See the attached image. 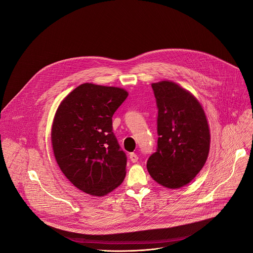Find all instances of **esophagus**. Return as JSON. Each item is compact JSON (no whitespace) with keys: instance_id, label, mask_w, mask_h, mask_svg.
<instances>
[{"instance_id":"34e87169","label":"esophagus","mask_w":253,"mask_h":253,"mask_svg":"<svg viewBox=\"0 0 253 253\" xmlns=\"http://www.w3.org/2000/svg\"><path fill=\"white\" fill-rule=\"evenodd\" d=\"M129 157H130V160H131L133 163H136V162L138 161V156H137L136 153H130Z\"/></svg>"}]
</instances>
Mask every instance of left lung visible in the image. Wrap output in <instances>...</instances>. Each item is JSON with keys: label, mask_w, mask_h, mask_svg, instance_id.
Masks as SVG:
<instances>
[{"label": "left lung", "mask_w": 253, "mask_h": 253, "mask_svg": "<svg viewBox=\"0 0 253 253\" xmlns=\"http://www.w3.org/2000/svg\"><path fill=\"white\" fill-rule=\"evenodd\" d=\"M158 109L157 149L147 161L150 176L175 189L200 172L209 153L210 132L197 99L170 81L152 84Z\"/></svg>", "instance_id": "1"}]
</instances>
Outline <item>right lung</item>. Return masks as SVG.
I'll use <instances>...</instances> for the list:
<instances>
[{
	"label": "right lung",
	"mask_w": 253,
	"mask_h": 253,
	"mask_svg": "<svg viewBox=\"0 0 253 253\" xmlns=\"http://www.w3.org/2000/svg\"><path fill=\"white\" fill-rule=\"evenodd\" d=\"M128 93L85 83L60 104L52 126L56 161L81 191L104 196L125 178L127 157L113 133L112 117Z\"/></svg>",
	"instance_id": "right-lung-1"
}]
</instances>
